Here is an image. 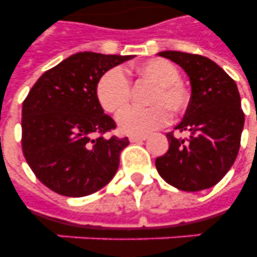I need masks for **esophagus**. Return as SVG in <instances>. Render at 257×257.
I'll return each instance as SVG.
<instances>
[{
	"mask_svg": "<svg viewBox=\"0 0 257 257\" xmlns=\"http://www.w3.org/2000/svg\"><path fill=\"white\" fill-rule=\"evenodd\" d=\"M147 140V136H129V141L131 143H139V141Z\"/></svg>",
	"mask_w": 257,
	"mask_h": 257,
	"instance_id": "esophagus-1",
	"label": "esophagus"
}]
</instances>
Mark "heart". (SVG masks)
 <instances>
[{"label":"heart","instance_id":"obj_1","mask_svg":"<svg viewBox=\"0 0 257 257\" xmlns=\"http://www.w3.org/2000/svg\"><path fill=\"white\" fill-rule=\"evenodd\" d=\"M141 80L152 84L148 96V108H129L121 110L131 100V82L121 68L105 72L97 84V98L104 110L116 113L121 132L132 136H143L164 126L172 114H180L189 104V92L180 81V72L172 62L155 58L137 68Z\"/></svg>","mask_w":257,"mask_h":257}]
</instances>
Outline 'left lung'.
I'll use <instances>...</instances> for the list:
<instances>
[{"instance_id":"left-lung-1","label":"left lung","mask_w":257,"mask_h":257,"mask_svg":"<svg viewBox=\"0 0 257 257\" xmlns=\"http://www.w3.org/2000/svg\"><path fill=\"white\" fill-rule=\"evenodd\" d=\"M159 56L176 62L191 81V100L175 129L189 137L167 133L168 152L156 159L159 175L180 191L197 192L219 183L235 163L244 128L236 82L216 62L176 50Z\"/></svg>"}]
</instances>
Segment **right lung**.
<instances>
[{"label": "right lung", "instance_id": "1", "mask_svg": "<svg viewBox=\"0 0 257 257\" xmlns=\"http://www.w3.org/2000/svg\"><path fill=\"white\" fill-rule=\"evenodd\" d=\"M133 57L80 52L46 70L30 89L22 104V152L36 177L58 195H92L116 175L129 140L102 137L116 122L101 108L97 84Z\"/></svg>", "mask_w": 257, "mask_h": 257}]
</instances>
